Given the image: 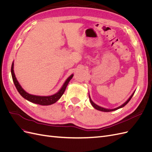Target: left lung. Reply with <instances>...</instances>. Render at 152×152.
<instances>
[{
    "label": "left lung",
    "instance_id": "obj_1",
    "mask_svg": "<svg viewBox=\"0 0 152 152\" xmlns=\"http://www.w3.org/2000/svg\"><path fill=\"white\" fill-rule=\"evenodd\" d=\"M135 92V91H134ZM134 93H133L132 94V95L130 96V98H129L126 102L124 103L123 104H122L121 106H120V107H117V108H114V109H107V108H102V107H99V106H98V105H97V104H96L93 101L91 100V98H90V96L89 95V100H90V102H91V104H92V106H93V107L94 108H96V110H99V111H102V112H112V111H115V110H118V109H119V108H122V107H124V106L125 105H126L128 103H129V101L131 100V99L132 98V96L134 95Z\"/></svg>",
    "mask_w": 152,
    "mask_h": 152
}]
</instances>
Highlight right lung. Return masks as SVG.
Segmentation results:
<instances>
[{
  "label": "right lung",
  "mask_w": 152,
  "mask_h": 152,
  "mask_svg": "<svg viewBox=\"0 0 152 152\" xmlns=\"http://www.w3.org/2000/svg\"><path fill=\"white\" fill-rule=\"evenodd\" d=\"M13 68H14V63L12 62V66H11V70L12 78L14 82V84H15L18 91L19 92V93L21 94L22 97H23L26 100L29 101V102L31 103L40 104V105H50L56 103L63 94L64 92H65L66 88L68 84L69 83L70 80L72 79V77L73 76V75L72 74L68 78L65 83H64V84L63 85L61 89L59 90L57 93L51 96H35V95H32V94H28L22 88L21 86L19 84V82H18V81L16 79L15 73H14Z\"/></svg>",
  "instance_id": "add662e5"
}]
</instances>
